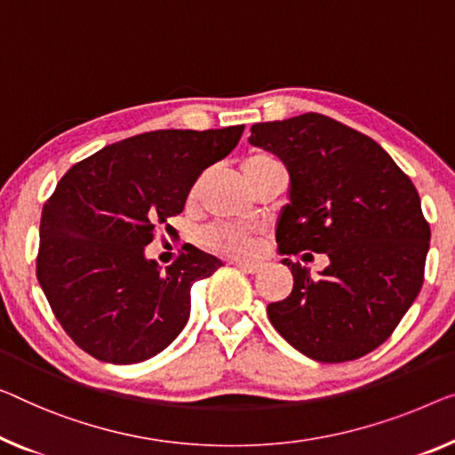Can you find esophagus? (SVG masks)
Listing matches in <instances>:
<instances>
[{
  "mask_svg": "<svg viewBox=\"0 0 455 455\" xmlns=\"http://www.w3.org/2000/svg\"><path fill=\"white\" fill-rule=\"evenodd\" d=\"M235 266L245 271V274H257V271L263 267L259 261H243V259H236Z\"/></svg>",
  "mask_w": 455,
  "mask_h": 455,
  "instance_id": "esophagus-1",
  "label": "esophagus"
}]
</instances>
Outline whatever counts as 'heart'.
I'll use <instances>...</instances> for the list:
<instances>
[{"label":"heart","instance_id":"obj_1","mask_svg":"<svg viewBox=\"0 0 455 455\" xmlns=\"http://www.w3.org/2000/svg\"><path fill=\"white\" fill-rule=\"evenodd\" d=\"M277 167H282L280 161H277L274 155L263 153V151L249 153L241 163V172L245 175L249 184H255L257 180L263 178V175L269 172H274ZM253 241H255L253 230L241 228L236 225H227V222L208 227L204 233H202V243H204L208 249L219 251V253H227V255L247 253V251L253 247Z\"/></svg>","mask_w":455,"mask_h":455}]
</instances>
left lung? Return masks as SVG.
I'll return each instance as SVG.
<instances>
[{
  "mask_svg": "<svg viewBox=\"0 0 455 455\" xmlns=\"http://www.w3.org/2000/svg\"><path fill=\"white\" fill-rule=\"evenodd\" d=\"M249 142L277 155L290 173L280 253L331 259L318 277L283 259L294 288L267 307L271 324L316 362L370 354L423 286L431 228L417 188L376 140L316 112L253 124Z\"/></svg>",
  "mask_w": 455,
  "mask_h": 455,
  "instance_id": "1",
  "label": "left lung"
}]
</instances>
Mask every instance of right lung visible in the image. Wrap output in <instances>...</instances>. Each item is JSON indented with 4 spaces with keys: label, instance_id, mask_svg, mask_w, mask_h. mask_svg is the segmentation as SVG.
<instances>
[{
    "label": "right lung",
    "instance_id": "obj_1",
    "mask_svg": "<svg viewBox=\"0 0 455 455\" xmlns=\"http://www.w3.org/2000/svg\"><path fill=\"white\" fill-rule=\"evenodd\" d=\"M245 126L153 131L79 161L40 219L36 275L65 333L108 363L157 355L186 327L192 283L220 259L188 249L161 269L145 247L186 206L206 167L233 151Z\"/></svg>",
    "mask_w": 455,
    "mask_h": 455
}]
</instances>
